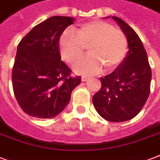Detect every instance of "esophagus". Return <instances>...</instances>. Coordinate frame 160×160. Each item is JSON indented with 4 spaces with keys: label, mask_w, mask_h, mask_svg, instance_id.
<instances>
[{
    "label": "esophagus",
    "mask_w": 160,
    "mask_h": 160,
    "mask_svg": "<svg viewBox=\"0 0 160 160\" xmlns=\"http://www.w3.org/2000/svg\"><path fill=\"white\" fill-rule=\"evenodd\" d=\"M81 80H82V81L85 82V81H87V80H89V77H87V76H82Z\"/></svg>",
    "instance_id": "obj_1"
}]
</instances>
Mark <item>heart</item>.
<instances>
[{
  "label": "heart",
  "mask_w": 160,
  "mask_h": 160,
  "mask_svg": "<svg viewBox=\"0 0 160 160\" xmlns=\"http://www.w3.org/2000/svg\"><path fill=\"white\" fill-rule=\"evenodd\" d=\"M59 48L61 57L70 64L80 60L85 48H88L90 55L79 60L74 70L83 75H93L100 72L102 66L105 71L115 69L126 55L128 40L121 30L111 24L94 21L65 32Z\"/></svg>",
  "instance_id": "b5f03b06"
}]
</instances>
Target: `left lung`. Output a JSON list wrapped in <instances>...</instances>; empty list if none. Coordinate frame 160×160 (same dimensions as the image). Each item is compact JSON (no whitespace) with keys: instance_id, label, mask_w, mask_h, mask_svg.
Returning <instances> with one entry per match:
<instances>
[{"instance_id":"left-lung-1","label":"left lung","mask_w":160,"mask_h":160,"mask_svg":"<svg viewBox=\"0 0 160 160\" xmlns=\"http://www.w3.org/2000/svg\"><path fill=\"white\" fill-rule=\"evenodd\" d=\"M112 18L125 34L129 51L113 72L100 78L101 88L92 100L103 119L123 122L133 119L144 107L150 92L152 73L145 49L136 32L119 17Z\"/></svg>"}]
</instances>
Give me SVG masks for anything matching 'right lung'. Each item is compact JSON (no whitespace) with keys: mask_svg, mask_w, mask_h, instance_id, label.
Instances as JSON below:
<instances>
[{"mask_svg":"<svg viewBox=\"0 0 160 160\" xmlns=\"http://www.w3.org/2000/svg\"><path fill=\"white\" fill-rule=\"evenodd\" d=\"M75 18L52 16L38 24L23 39L16 51L12 69L14 95L26 114L51 119L61 113L72 90L81 81L61 60L60 37Z\"/></svg>","mask_w":160,"mask_h":160,"instance_id":"1","label":"right lung"}]
</instances>
